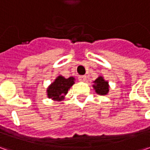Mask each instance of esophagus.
<instances>
[{"mask_svg": "<svg viewBox=\"0 0 150 150\" xmlns=\"http://www.w3.org/2000/svg\"><path fill=\"white\" fill-rule=\"evenodd\" d=\"M86 79H87L86 76H78V80L81 81V82H85Z\"/></svg>", "mask_w": 150, "mask_h": 150, "instance_id": "esophagus-1", "label": "esophagus"}]
</instances>
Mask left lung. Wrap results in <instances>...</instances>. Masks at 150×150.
Returning a JSON list of instances; mask_svg holds the SVG:
<instances>
[{
	"instance_id": "obj_1",
	"label": "left lung",
	"mask_w": 150,
	"mask_h": 150,
	"mask_svg": "<svg viewBox=\"0 0 150 150\" xmlns=\"http://www.w3.org/2000/svg\"><path fill=\"white\" fill-rule=\"evenodd\" d=\"M94 84L93 85L95 92L99 95H106L109 91V85L108 81H105L103 78L100 76L93 82Z\"/></svg>"
}]
</instances>
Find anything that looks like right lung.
I'll use <instances>...</instances> for the list:
<instances>
[{
  "mask_svg": "<svg viewBox=\"0 0 150 150\" xmlns=\"http://www.w3.org/2000/svg\"><path fill=\"white\" fill-rule=\"evenodd\" d=\"M75 78L70 77L65 78L62 76H58L55 81L47 88V97L52 100L61 101L64 98L68 89L74 84Z\"/></svg>",
  "mask_w": 150,
  "mask_h": 150,
  "instance_id": "obj_1",
  "label": "right lung"
}]
</instances>
